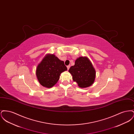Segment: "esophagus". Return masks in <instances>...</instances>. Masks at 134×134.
I'll return each mask as SVG.
<instances>
[{"label": "esophagus", "mask_w": 134, "mask_h": 134, "mask_svg": "<svg viewBox=\"0 0 134 134\" xmlns=\"http://www.w3.org/2000/svg\"><path fill=\"white\" fill-rule=\"evenodd\" d=\"M70 65H68V66H67V69L68 70H69V68H70Z\"/></svg>", "instance_id": "1"}]
</instances>
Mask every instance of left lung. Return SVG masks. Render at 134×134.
<instances>
[{"label": "left lung", "mask_w": 134, "mask_h": 134, "mask_svg": "<svg viewBox=\"0 0 134 134\" xmlns=\"http://www.w3.org/2000/svg\"><path fill=\"white\" fill-rule=\"evenodd\" d=\"M69 72L72 75L73 81L81 88L89 87L94 81L96 71L87 57L77 59L75 65L70 67Z\"/></svg>", "instance_id": "1"}]
</instances>
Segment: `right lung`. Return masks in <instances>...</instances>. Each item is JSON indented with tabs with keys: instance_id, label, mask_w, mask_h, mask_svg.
Returning a JSON list of instances; mask_svg holds the SVG:
<instances>
[{
	"instance_id": "add662e5",
	"label": "right lung",
	"mask_w": 134,
	"mask_h": 134,
	"mask_svg": "<svg viewBox=\"0 0 134 134\" xmlns=\"http://www.w3.org/2000/svg\"><path fill=\"white\" fill-rule=\"evenodd\" d=\"M67 70L64 61L54 55H47L38 64L36 75L42 86L50 88L57 82L61 73Z\"/></svg>"
}]
</instances>
